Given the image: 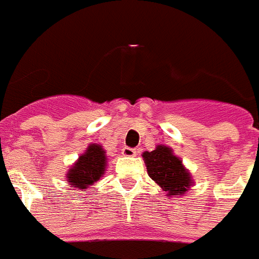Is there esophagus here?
<instances>
[{
  "label": "esophagus",
  "instance_id": "1",
  "mask_svg": "<svg viewBox=\"0 0 259 259\" xmlns=\"http://www.w3.org/2000/svg\"><path fill=\"white\" fill-rule=\"evenodd\" d=\"M121 154L123 156H127V158H132V156H136L138 154V151L135 148H130V147H123L121 148Z\"/></svg>",
  "mask_w": 259,
  "mask_h": 259
}]
</instances>
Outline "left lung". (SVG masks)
<instances>
[{
	"label": "left lung",
	"mask_w": 259,
	"mask_h": 259,
	"mask_svg": "<svg viewBox=\"0 0 259 259\" xmlns=\"http://www.w3.org/2000/svg\"><path fill=\"white\" fill-rule=\"evenodd\" d=\"M142 156L151 179L169 198L185 195L194 186L191 174L182 163V159L174 154L172 148L159 144L154 151H144Z\"/></svg>",
	"instance_id": "8db88e82"
}]
</instances>
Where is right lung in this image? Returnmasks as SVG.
<instances>
[{
	"mask_svg": "<svg viewBox=\"0 0 259 259\" xmlns=\"http://www.w3.org/2000/svg\"><path fill=\"white\" fill-rule=\"evenodd\" d=\"M107 168V152L103 146L91 143L84 154L69 167L67 172V182L71 187L84 190L94 186L105 174Z\"/></svg>",
	"mask_w": 259,
	"mask_h": 259,
	"instance_id": "1",
	"label": "right lung"
}]
</instances>
